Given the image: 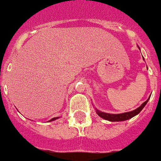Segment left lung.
<instances>
[{"label": "left lung", "mask_w": 161, "mask_h": 161, "mask_svg": "<svg viewBox=\"0 0 161 161\" xmlns=\"http://www.w3.org/2000/svg\"><path fill=\"white\" fill-rule=\"evenodd\" d=\"M149 98L144 102L143 104H141L139 108H137L136 110L132 111V112H125V113H121V114H109V113H105V112H100L98 110H97V113L104 119L109 120V121H112V122H115V121H124V120H127L129 119H131L132 117H134L137 114H139V112H141V110L145 107V105L147 104V103L148 102Z\"/></svg>", "instance_id": "left-lung-1"}]
</instances>
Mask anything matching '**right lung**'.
I'll use <instances>...</instances> for the list:
<instances>
[{"mask_svg":"<svg viewBox=\"0 0 161 161\" xmlns=\"http://www.w3.org/2000/svg\"><path fill=\"white\" fill-rule=\"evenodd\" d=\"M58 119V117H57V118H53L52 119H50V121H53V120H56V119Z\"/></svg>","mask_w":161,"mask_h":161,"instance_id":"add662e5","label":"right lung"}]
</instances>
